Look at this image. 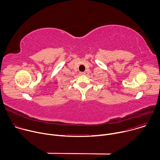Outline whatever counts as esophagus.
Wrapping results in <instances>:
<instances>
[{
  "mask_svg": "<svg viewBox=\"0 0 160 160\" xmlns=\"http://www.w3.org/2000/svg\"><path fill=\"white\" fill-rule=\"evenodd\" d=\"M80 75H85V72H80Z\"/></svg>",
  "mask_w": 160,
  "mask_h": 160,
  "instance_id": "obj_1",
  "label": "esophagus"
}]
</instances>
